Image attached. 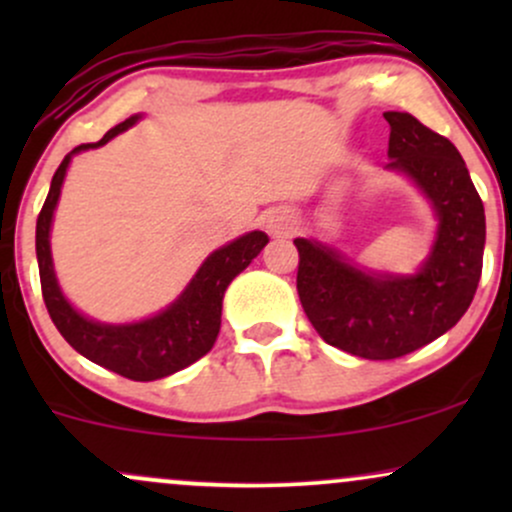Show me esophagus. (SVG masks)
I'll return each instance as SVG.
<instances>
[{
    "label": "esophagus",
    "mask_w": 512,
    "mask_h": 512,
    "mask_svg": "<svg viewBox=\"0 0 512 512\" xmlns=\"http://www.w3.org/2000/svg\"><path fill=\"white\" fill-rule=\"evenodd\" d=\"M267 228L276 233V236H289V233H293V228H296V219H293V214H289V211H274V214H269Z\"/></svg>",
    "instance_id": "1"
}]
</instances>
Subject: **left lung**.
<instances>
[{
	"label": "left lung",
	"mask_w": 512,
	"mask_h": 512,
	"mask_svg": "<svg viewBox=\"0 0 512 512\" xmlns=\"http://www.w3.org/2000/svg\"><path fill=\"white\" fill-rule=\"evenodd\" d=\"M392 158L421 185L440 219L431 257L414 276H375L339 252L296 238L298 296L327 344L370 361H390L431 344L460 322L484 262V204L460 151L409 113H385Z\"/></svg>",
	"instance_id": "left-lung-1"
}]
</instances>
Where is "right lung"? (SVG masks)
Returning <instances> with one entry per match:
<instances>
[{
    "label": "right lung",
    "instance_id": "add662e5",
    "mask_svg": "<svg viewBox=\"0 0 512 512\" xmlns=\"http://www.w3.org/2000/svg\"><path fill=\"white\" fill-rule=\"evenodd\" d=\"M137 117L120 122L96 144H81L69 151L52 175V185L43 209L35 223V252H38L40 289H43L45 308L55 322V327L69 344L86 356L88 361L113 370L122 378L149 383V380L166 378L178 373L202 358L214 346L221 327V303L228 284L243 272L248 264L260 255L267 245L262 231H252L248 236L233 240L226 248L216 250L207 257L195 279L190 281L182 296L151 320L134 322V325H101L79 315L57 286L55 269L50 257V223L52 211L60 199L62 180L69 161L76 151L96 149L120 134L122 129L134 125Z\"/></svg>",
    "mask_w": 512,
    "mask_h": 512
}]
</instances>
